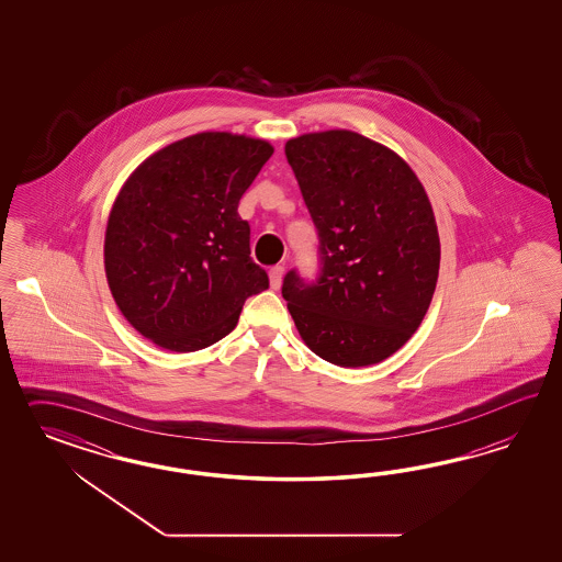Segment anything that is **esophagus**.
<instances>
[{"mask_svg":"<svg viewBox=\"0 0 562 562\" xmlns=\"http://www.w3.org/2000/svg\"><path fill=\"white\" fill-rule=\"evenodd\" d=\"M282 278H284V266H273L272 270H270V286L273 290L280 289L282 286Z\"/></svg>","mask_w":562,"mask_h":562,"instance_id":"1","label":"esophagus"}]
</instances>
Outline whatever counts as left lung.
Wrapping results in <instances>:
<instances>
[{
    "instance_id": "obj_1",
    "label": "left lung",
    "mask_w": 562,
    "mask_h": 562,
    "mask_svg": "<svg viewBox=\"0 0 562 562\" xmlns=\"http://www.w3.org/2000/svg\"><path fill=\"white\" fill-rule=\"evenodd\" d=\"M286 158L319 235V273L284 276L306 346L338 367L400 350L432 301L441 243L423 183L397 154L348 130L292 137Z\"/></svg>"
}]
</instances>
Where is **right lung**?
I'll return each instance as SVG.
<instances>
[{"instance_id":"add662e5","label":"right lung","mask_w":562,"mask_h":562,"mask_svg":"<svg viewBox=\"0 0 562 562\" xmlns=\"http://www.w3.org/2000/svg\"><path fill=\"white\" fill-rule=\"evenodd\" d=\"M272 154L266 139L204 132L130 175L106 222L104 272L144 338L172 352L207 348L235 329L249 296L270 286L237 207Z\"/></svg>"}]
</instances>
